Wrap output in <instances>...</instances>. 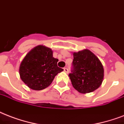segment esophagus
I'll use <instances>...</instances> for the list:
<instances>
[{
	"instance_id": "34e87169",
	"label": "esophagus",
	"mask_w": 124,
	"mask_h": 124,
	"mask_svg": "<svg viewBox=\"0 0 124 124\" xmlns=\"http://www.w3.org/2000/svg\"><path fill=\"white\" fill-rule=\"evenodd\" d=\"M64 72L66 73H68L69 72V70H68L67 68H64Z\"/></svg>"
}]
</instances>
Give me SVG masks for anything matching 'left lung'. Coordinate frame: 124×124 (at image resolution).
Wrapping results in <instances>:
<instances>
[{
	"label": "left lung",
	"mask_w": 124,
	"mask_h": 124,
	"mask_svg": "<svg viewBox=\"0 0 124 124\" xmlns=\"http://www.w3.org/2000/svg\"><path fill=\"white\" fill-rule=\"evenodd\" d=\"M73 70L69 76L73 87L82 94L91 93L100 87L104 69L101 61L88 49L73 52Z\"/></svg>",
	"instance_id": "1"
}]
</instances>
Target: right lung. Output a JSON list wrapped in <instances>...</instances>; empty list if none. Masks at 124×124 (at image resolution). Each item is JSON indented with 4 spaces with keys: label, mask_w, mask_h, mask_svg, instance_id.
<instances>
[{
    "label": "right lung",
    "mask_w": 124,
    "mask_h": 124,
    "mask_svg": "<svg viewBox=\"0 0 124 124\" xmlns=\"http://www.w3.org/2000/svg\"><path fill=\"white\" fill-rule=\"evenodd\" d=\"M58 59L53 57L51 48L38 45L26 55L19 67L22 81L35 91L45 89L50 85L57 74L63 70L57 67Z\"/></svg>",
    "instance_id": "obj_1"
}]
</instances>
